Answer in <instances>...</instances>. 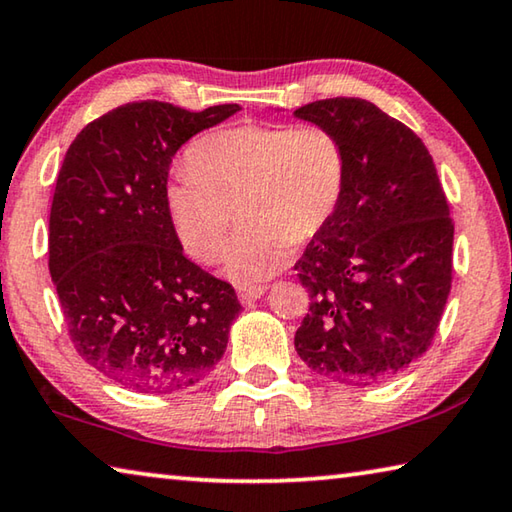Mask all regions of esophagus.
I'll return each instance as SVG.
<instances>
[{
    "label": "esophagus",
    "mask_w": 512,
    "mask_h": 512,
    "mask_svg": "<svg viewBox=\"0 0 512 512\" xmlns=\"http://www.w3.org/2000/svg\"><path fill=\"white\" fill-rule=\"evenodd\" d=\"M264 293H266V287H262V284H259V287H241L237 296H239V302H241V305H246V307H248V305H253L255 300L262 298Z\"/></svg>",
    "instance_id": "esophagus-1"
}]
</instances>
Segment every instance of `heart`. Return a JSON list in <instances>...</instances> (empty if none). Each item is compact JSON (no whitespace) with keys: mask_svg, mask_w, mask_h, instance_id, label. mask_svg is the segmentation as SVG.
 I'll return each mask as SVG.
<instances>
[{"mask_svg":"<svg viewBox=\"0 0 512 512\" xmlns=\"http://www.w3.org/2000/svg\"><path fill=\"white\" fill-rule=\"evenodd\" d=\"M189 171L164 187V210L189 255L219 259L235 219L223 273L255 287L289 264L293 241L314 239L339 210L345 187L343 146L325 126L241 124L214 131L187 151Z\"/></svg>","mask_w":512,"mask_h":512,"instance_id":"b5f03b06","label":"heart"}]
</instances>
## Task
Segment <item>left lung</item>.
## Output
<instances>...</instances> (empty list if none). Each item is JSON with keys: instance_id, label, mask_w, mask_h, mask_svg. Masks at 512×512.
<instances>
[{"instance_id": "left-lung-1", "label": "left lung", "mask_w": 512, "mask_h": 512, "mask_svg": "<svg viewBox=\"0 0 512 512\" xmlns=\"http://www.w3.org/2000/svg\"><path fill=\"white\" fill-rule=\"evenodd\" d=\"M293 117L343 146L339 210L296 262L309 314L296 332L307 366L350 386L391 379L431 345L452 289L454 225L427 146L375 103L336 97Z\"/></svg>"}]
</instances>
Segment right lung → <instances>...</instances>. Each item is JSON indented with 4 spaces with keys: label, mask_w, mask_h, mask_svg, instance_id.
<instances>
[{
    "label": "right lung",
    "mask_w": 512,
    "mask_h": 512,
    "mask_svg": "<svg viewBox=\"0 0 512 512\" xmlns=\"http://www.w3.org/2000/svg\"><path fill=\"white\" fill-rule=\"evenodd\" d=\"M241 108L135 101L67 149L49 214V273L76 352L137 393H176L223 357L241 305L189 262L164 210L171 158Z\"/></svg>",
    "instance_id": "1"
}]
</instances>
